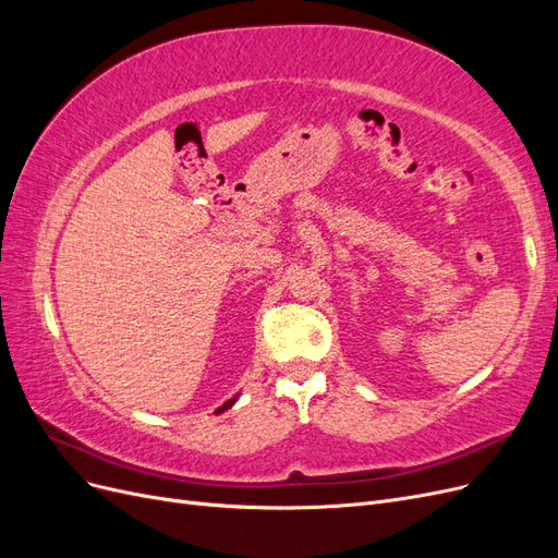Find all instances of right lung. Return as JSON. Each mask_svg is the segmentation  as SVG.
Instances as JSON below:
<instances>
[{"mask_svg":"<svg viewBox=\"0 0 558 558\" xmlns=\"http://www.w3.org/2000/svg\"><path fill=\"white\" fill-rule=\"evenodd\" d=\"M232 404H234V398H232V400H228L226 404H221V408H218V410H216V414H218V412H226L228 408H232Z\"/></svg>","mask_w":558,"mask_h":558,"instance_id":"1","label":"right lung"}]
</instances>
